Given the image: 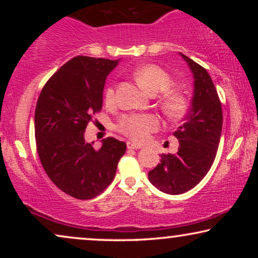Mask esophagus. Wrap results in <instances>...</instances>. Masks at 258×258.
Wrapping results in <instances>:
<instances>
[{"mask_svg":"<svg viewBox=\"0 0 258 258\" xmlns=\"http://www.w3.org/2000/svg\"><path fill=\"white\" fill-rule=\"evenodd\" d=\"M126 147H128V149H141V146H139V144H135L133 142H126Z\"/></svg>","mask_w":258,"mask_h":258,"instance_id":"esophagus-1","label":"esophagus"}]
</instances>
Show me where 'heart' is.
I'll return each instance as SVG.
<instances>
[{
    "mask_svg": "<svg viewBox=\"0 0 258 258\" xmlns=\"http://www.w3.org/2000/svg\"><path fill=\"white\" fill-rule=\"evenodd\" d=\"M135 80L148 94L156 95L168 89L170 77L163 69L154 64L143 66L135 72ZM115 100V91L108 88L105 101L111 103ZM164 109L170 116H177L183 110V101L177 95L169 94L164 98ZM158 119L154 115H125L119 118L117 128L121 133L135 142H144L149 134L158 128Z\"/></svg>",
    "mask_w": 258,
    "mask_h": 258,
    "instance_id": "b5f03b06",
    "label": "heart"
}]
</instances>
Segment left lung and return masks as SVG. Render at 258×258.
Returning <instances> with one entry per match:
<instances>
[{
	"instance_id": "8db88e82",
	"label": "left lung",
	"mask_w": 258,
	"mask_h": 258,
	"mask_svg": "<svg viewBox=\"0 0 258 258\" xmlns=\"http://www.w3.org/2000/svg\"><path fill=\"white\" fill-rule=\"evenodd\" d=\"M179 55L194 77L191 105L174 133L179 142L178 151L161 155L160 163L148 174L151 184L169 195H179L192 189L210 170L223 123L222 105L210 75L188 56L181 52Z\"/></svg>"
}]
</instances>
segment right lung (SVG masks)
<instances>
[{"mask_svg":"<svg viewBox=\"0 0 258 258\" xmlns=\"http://www.w3.org/2000/svg\"><path fill=\"white\" fill-rule=\"evenodd\" d=\"M118 59L76 56L62 66L42 89L35 109L37 153L49 178L68 195L90 200L115 177L124 142L108 137L96 150L84 132L101 111L107 76Z\"/></svg>","mask_w":258,"mask_h":258,"instance_id":"obj_1","label":"right lung"}]
</instances>
